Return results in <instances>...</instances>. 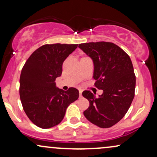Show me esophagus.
Returning a JSON list of instances; mask_svg holds the SVG:
<instances>
[{"instance_id":"esophagus-1","label":"esophagus","mask_w":157,"mask_h":157,"mask_svg":"<svg viewBox=\"0 0 157 157\" xmlns=\"http://www.w3.org/2000/svg\"><path fill=\"white\" fill-rule=\"evenodd\" d=\"M79 91H80V97H82V90H79Z\"/></svg>"}]
</instances>
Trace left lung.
<instances>
[{"instance_id": "obj_1", "label": "left lung", "mask_w": 157, "mask_h": 157, "mask_svg": "<svg viewBox=\"0 0 157 157\" xmlns=\"http://www.w3.org/2000/svg\"><path fill=\"white\" fill-rule=\"evenodd\" d=\"M93 60L94 79L103 94L96 97L90 90L82 96L89 101L86 118L101 128H109L125 116L135 97L136 77L129 56L111 42H89L79 44Z\"/></svg>"}]
</instances>
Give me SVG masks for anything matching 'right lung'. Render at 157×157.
Here are the masks:
<instances>
[{
  "label": "right lung",
  "mask_w": 157,
  "mask_h": 157,
  "mask_svg": "<svg viewBox=\"0 0 157 157\" xmlns=\"http://www.w3.org/2000/svg\"><path fill=\"white\" fill-rule=\"evenodd\" d=\"M77 44H45L32 53L22 68L20 97L25 113L35 125L48 129L62 121L67 108L78 99L79 90L56 87L63 61Z\"/></svg>",
  "instance_id": "1"
}]
</instances>
